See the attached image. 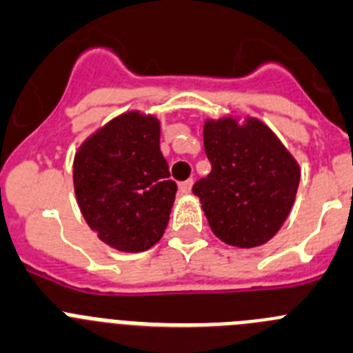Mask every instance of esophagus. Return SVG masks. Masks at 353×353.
I'll list each match as a JSON object with an SVG mask.
<instances>
[{"mask_svg": "<svg viewBox=\"0 0 353 353\" xmlns=\"http://www.w3.org/2000/svg\"><path fill=\"white\" fill-rule=\"evenodd\" d=\"M192 186H193V179L183 181V183H179V192L183 193V195H188V193L192 192Z\"/></svg>", "mask_w": 353, "mask_h": 353, "instance_id": "1", "label": "esophagus"}]
</instances>
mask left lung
<instances>
[{"instance_id": "left-lung-1", "label": "left lung", "mask_w": 353, "mask_h": 353, "mask_svg": "<svg viewBox=\"0 0 353 353\" xmlns=\"http://www.w3.org/2000/svg\"><path fill=\"white\" fill-rule=\"evenodd\" d=\"M211 172L193 184L212 234L236 248L271 241L288 218L301 169L271 128L256 117L205 119Z\"/></svg>"}]
</instances>
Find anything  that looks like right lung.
I'll return each mask as SVG.
<instances>
[{"instance_id": "add662e5", "label": "right lung", "mask_w": 353, "mask_h": 353, "mask_svg": "<svg viewBox=\"0 0 353 353\" xmlns=\"http://www.w3.org/2000/svg\"><path fill=\"white\" fill-rule=\"evenodd\" d=\"M160 151V119L130 110L85 139L74 188L85 223L125 253L153 248L169 225L177 184Z\"/></svg>"}]
</instances>
